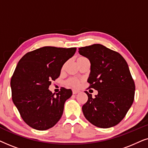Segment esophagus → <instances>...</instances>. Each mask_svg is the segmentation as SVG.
Instances as JSON below:
<instances>
[{
	"mask_svg": "<svg viewBox=\"0 0 148 148\" xmlns=\"http://www.w3.org/2000/svg\"><path fill=\"white\" fill-rule=\"evenodd\" d=\"M79 92V91H77V90H73V94H78V93Z\"/></svg>",
	"mask_w": 148,
	"mask_h": 148,
	"instance_id": "1",
	"label": "esophagus"
}]
</instances>
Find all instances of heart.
<instances>
[{
    "label": "heart",
    "instance_id": "obj_1",
    "mask_svg": "<svg viewBox=\"0 0 148 148\" xmlns=\"http://www.w3.org/2000/svg\"><path fill=\"white\" fill-rule=\"evenodd\" d=\"M84 58H86L85 57H79L77 58V61H79V60H82V59H84ZM66 84L68 86H70V87H72V88H78L80 86V84H81V82L80 80H79L78 79H76V78H74V77H71V78H69V79L66 80Z\"/></svg>",
    "mask_w": 148,
    "mask_h": 148
}]
</instances>
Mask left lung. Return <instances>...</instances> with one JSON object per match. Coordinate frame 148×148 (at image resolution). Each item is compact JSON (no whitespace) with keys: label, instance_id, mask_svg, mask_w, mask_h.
<instances>
[{"label":"left lung","instance_id":"obj_1","mask_svg":"<svg viewBox=\"0 0 148 148\" xmlns=\"http://www.w3.org/2000/svg\"><path fill=\"white\" fill-rule=\"evenodd\" d=\"M91 63L89 88L98 90L95 98L85 92L88 100L82 111L89 122L100 128H110L124 119L134 100L135 86L128 64L119 52L102 44L79 48Z\"/></svg>","mask_w":148,"mask_h":148}]
</instances>
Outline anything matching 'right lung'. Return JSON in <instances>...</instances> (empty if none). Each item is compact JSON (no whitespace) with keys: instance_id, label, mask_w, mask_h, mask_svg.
<instances>
[{"instance_id":"right-lung-1","label":"right lung","mask_w":148,"mask_h":148,"mask_svg":"<svg viewBox=\"0 0 148 148\" xmlns=\"http://www.w3.org/2000/svg\"><path fill=\"white\" fill-rule=\"evenodd\" d=\"M76 49L44 46L26 53L18 62L11 79L12 100L32 128L47 130L61 118L64 102L72 91L61 88L54 96L48 88Z\"/></svg>"}]
</instances>
